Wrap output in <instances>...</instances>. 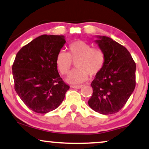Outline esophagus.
Returning a JSON list of instances; mask_svg holds the SVG:
<instances>
[{
  "label": "esophagus",
  "mask_w": 149,
  "mask_h": 149,
  "mask_svg": "<svg viewBox=\"0 0 149 149\" xmlns=\"http://www.w3.org/2000/svg\"><path fill=\"white\" fill-rule=\"evenodd\" d=\"M71 88H74V89H80L82 88V86H72Z\"/></svg>",
  "instance_id": "obj_1"
}]
</instances>
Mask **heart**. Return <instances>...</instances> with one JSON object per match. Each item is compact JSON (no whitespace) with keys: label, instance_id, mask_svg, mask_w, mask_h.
I'll use <instances>...</instances> for the list:
<instances>
[{"label":"heart","instance_id":"1","mask_svg":"<svg viewBox=\"0 0 149 149\" xmlns=\"http://www.w3.org/2000/svg\"><path fill=\"white\" fill-rule=\"evenodd\" d=\"M68 52L59 51L56 56L55 63L61 74L68 73L75 62V68L67 77L70 84H80L88 79V74L94 76L103 68L105 63V54L99 48H92L87 42L78 40L71 43L68 47Z\"/></svg>","mask_w":149,"mask_h":149}]
</instances>
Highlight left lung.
Masks as SVG:
<instances>
[{"label":"left lung","mask_w":149,"mask_h":149,"mask_svg":"<svg viewBox=\"0 0 149 149\" xmlns=\"http://www.w3.org/2000/svg\"><path fill=\"white\" fill-rule=\"evenodd\" d=\"M96 38L94 42L105 54V63L92 81L88 105L101 114H112L124 107L134 92L136 65L124 46L109 37Z\"/></svg>","instance_id":"8db88e82"}]
</instances>
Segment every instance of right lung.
<instances>
[{"instance_id":"obj_1","label":"right lung","mask_w":149,"mask_h":149,"mask_svg":"<svg viewBox=\"0 0 149 149\" xmlns=\"http://www.w3.org/2000/svg\"><path fill=\"white\" fill-rule=\"evenodd\" d=\"M65 43L63 36L42 35L25 45L12 66L15 90L23 103L36 113L59 107L70 87L58 72L55 59Z\"/></svg>"}]
</instances>
